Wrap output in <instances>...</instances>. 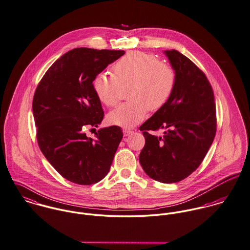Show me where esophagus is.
Segmentation results:
<instances>
[{
	"mask_svg": "<svg viewBox=\"0 0 250 250\" xmlns=\"http://www.w3.org/2000/svg\"><path fill=\"white\" fill-rule=\"evenodd\" d=\"M123 132H124V136H128V135H130L133 131L131 130V129H128V128H125L124 130H123Z\"/></svg>",
	"mask_w": 250,
	"mask_h": 250,
	"instance_id": "obj_1",
	"label": "esophagus"
}]
</instances>
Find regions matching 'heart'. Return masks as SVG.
Wrapping results in <instances>:
<instances>
[{"instance_id": "heart-1", "label": "heart", "mask_w": 250, "mask_h": 250, "mask_svg": "<svg viewBox=\"0 0 250 250\" xmlns=\"http://www.w3.org/2000/svg\"><path fill=\"white\" fill-rule=\"evenodd\" d=\"M130 84L128 99L107 115V122L121 127H132L146 116L147 109L156 111L170 99L175 87L173 70L151 54L130 52L112 66V75L99 74L93 81L98 100L114 106L121 86Z\"/></svg>"}]
</instances>
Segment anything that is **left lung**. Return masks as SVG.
Masks as SVG:
<instances>
[{
  "label": "left lung",
  "instance_id": "obj_1",
  "mask_svg": "<svg viewBox=\"0 0 250 250\" xmlns=\"http://www.w3.org/2000/svg\"><path fill=\"white\" fill-rule=\"evenodd\" d=\"M175 74V87L166 104L141 126L145 146L139 162L145 172L162 183L189 176L201 164L217 130L213 89L204 73L176 50L164 52ZM164 129L157 138L148 130Z\"/></svg>",
  "mask_w": 250,
  "mask_h": 250
}]
</instances>
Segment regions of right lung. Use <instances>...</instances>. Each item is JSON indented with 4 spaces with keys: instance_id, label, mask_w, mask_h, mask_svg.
Instances as JSON below:
<instances>
[{
    "instance_id": "1",
    "label": "right lung",
    "mask_w": 250,
    "mask_h": 250,
    "mask_svg": "<svg viewBox=\"0 0 250 250\" xmlns=\"http://www.w3.org/2000/svg\"><path fill=\"white\" fill-rule=\"evenodd\" d=\"M125 51L77 48L49 68L32 102L38 146L51 165L67 180L91 185L104 179L111 167L123 131L104 127L88 138L84 128L104 119L93 81ZM95 129V128H93Z\"/></svg>"
}]
</instances>
